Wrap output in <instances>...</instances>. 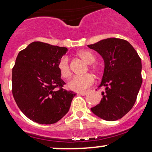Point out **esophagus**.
I'll return each instance as SVG.
<instances>
[{"label":"esophagus","instance_id":"obj_1","mask_svg":"<svg viewBox=\"0 0 152 152\" xmlns=\"http://www.w3.org/2000/svg\"><path fill=\"white\" fill-rule=\"evenodd\" d=\"M78 94H79V95H82V96H84L86 94V91H80V92H78Z\"/></svg>","mask_w":152,"mask_h":152}]
</instances>
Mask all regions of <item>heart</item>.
I'll use <instances>...</instances> for the list:
<instances>
[{"label": "heart", "instance_id": "1", "mask_svg": "<svg viewBox=\"0 0 152 152\" xmlns=\"http://www.w3.org/2000/svg\"><path fill=\"white\" fill-rule=\"evenodd\" d=\"M78 56L88 64H91L95 61L94 56L88 50H81L77 53ZM58 71L61 77L69 78L71 76V70L69 67V58L64 56L59 60L57 64ZM94 83V78L91 74H85L82 76H75L68 83V88L74 91H82L90 86Z\"/></svg>", "mask_w": 152, "mask_h": 152}]
</instances>
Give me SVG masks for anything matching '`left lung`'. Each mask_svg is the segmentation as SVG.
<instances>
[{
    "mask_svg": "<svg viewBox=\"0 0 152 152\" xmlns=\"http://www.w3.org/2000/svg\"><path fill=\"white\" fill-rule=\"evenodd\" d=\"M88 46L104 62L99 88L104 87L105 91L100 103L91 110L102 119L116 121L135 104L142 83V61L134 47L121 38H106Z\"/></svg>",
    "mask_w": 152,
    "mask_h": 152,
    "instance_id": "left-lung-1",
    "label": "left lung"
}]
</instances>
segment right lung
Masks as SVG:
<instances>
[{
	"label": "right lung",
	"instance_id": "right-lung-1",
	"mask_svg": "<svg viewBox=\"0 0 152 152\" xmlns=\"http://www.w3.org/2000/svg\"><path fill=\"white\" fill-rule=\"evenodd\" d=\"M67 51L66 47L35 41L18 54L12 71V92L19 109L33 121L56 123L70 109L76 94L62 88L66 83L57 67Z\"/></svg>",
	"mask_w": 152,
	"mask_h": 152
}]
</instances>
